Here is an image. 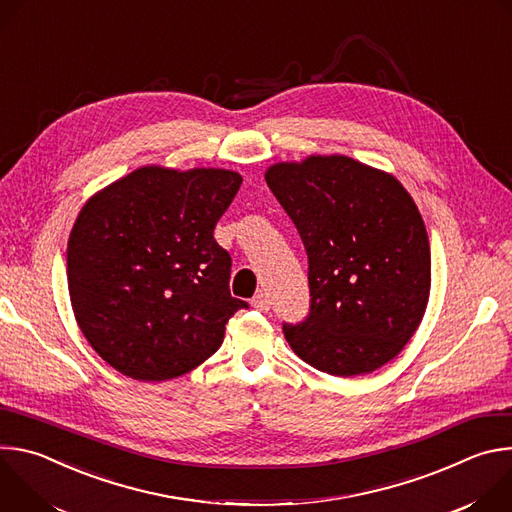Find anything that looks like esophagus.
<instances>
[{
  "mask_svg": "<svg viewBox=\"0 0 512 512\" xmlns=\"http://www.w3.org/2000/svg\"><path fill=\"white\" fill-rule=\"evenodd\" d=\"M251 306H253L255 310H259V312H267V310L271 308L269 296L265 294V291H259L257 296H253V300H251Z\"/></svg>",
  "mask_w": 512,
  "mask_h": 512,
  "instance_id": "1",
  "label": "esophagus"
}]
</instances>
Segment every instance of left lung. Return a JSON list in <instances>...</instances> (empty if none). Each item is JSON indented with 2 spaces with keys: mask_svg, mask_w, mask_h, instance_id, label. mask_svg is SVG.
<instances>
[{
  "mask_svg": "<svg viewBox=\"0 0 512 512\" xmlns=\"http://www.w3.org/2000/svg\"><path fill=\"white\" fill-rule=\"evenodd\" d=\"M308 253L310 314L283 324L304 362L356 377L393 360L417 330L431 285L423 218L401 182L346 156L265 172Z\"/></svg>",
  "mask_w": 512,
  "mask_h": 512,
  "instance_id": "left-lung-1",
  "label": "left lung"
}]
</instances>
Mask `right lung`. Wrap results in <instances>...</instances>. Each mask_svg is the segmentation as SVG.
<instances>
[{
  "instance_id": "add662e5",
  "label": "right lung",
  "mask_w": 512,
  "mask_h": 512,
  "mask_svg": "<svg viewBox=\"0 0 512 512\" xmlns=\"http://www.w3.org/2000/svg\"><path fill=\"white\" fill-rule=\"evenodd\" d=\"M221 168L143 166L97 192L68 237V294L81 332L135 381L190 373L223 344L247 302L214 227L241 188Z\"/></svg>"
}]
</instances>
